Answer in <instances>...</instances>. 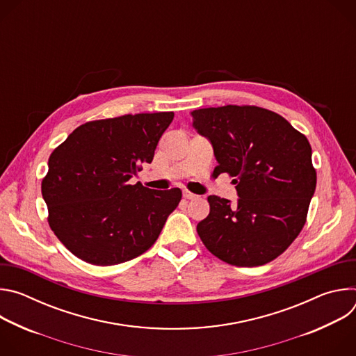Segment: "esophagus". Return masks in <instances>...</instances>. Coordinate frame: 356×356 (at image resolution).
Masks as SVG:
<instances>
[{"mask_svg":"<svg viewBox=\"0 0 356 356\" xmlns=\"http://www.w3.org/2000/svg\"><path fill=\"white\" fill-rule=\"evenodd\" d=\"M183 197H184L186 200H195V198H198L197 194H194V193H191V191H188V190H183Z\"/></svg>","mask_w":356,"mask_h":356,"instance_id":"obj_1","label":"esophagus"}]
</instances>
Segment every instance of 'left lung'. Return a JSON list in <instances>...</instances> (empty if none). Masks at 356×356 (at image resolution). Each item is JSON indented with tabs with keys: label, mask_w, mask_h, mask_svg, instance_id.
Here are the masks:
<instances>
[{
	"label": "left lung",
	"mask_w": 356,
	"mask_h": 356,
	"mask_svg": "<svg viewBox=\"0 0 356 356\" xmlns=\"http://www.w3.org/2000/svg\"><path fill=\"white\" fill-rule=\"evenodd\" d=\"M193 127L210 139L218 166L236 184L238 202L210 195V214L197 224L218 259L243 268L272 262L307 220L317 173L309 139L282 115L255 106L191 111Z\"/></svg>",
	"instance_id": "left-lung-1"
}]
</instances>
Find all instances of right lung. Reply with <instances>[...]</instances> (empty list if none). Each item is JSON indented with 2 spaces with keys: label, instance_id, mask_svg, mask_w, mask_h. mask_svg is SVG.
Here are the masks:
<instances>
[{
  "label": "right lung",
  "instance_id": "1",
  "mask_svg": "<svg viewBox=\"0 0 356 356\" xmlns=\"http://www.w3.org/2000/svg\"><path fill=\"white\" fill-rule=\"evenodd\" d=\"M173 113L127 114L77 127L49 158L42 180L47 222L79 259L111 266L154 245L180 188L129 184L150 163Z\"/></svg>",
  "mask_w": 356,
  "mask_h": 356
}]
</instances>
